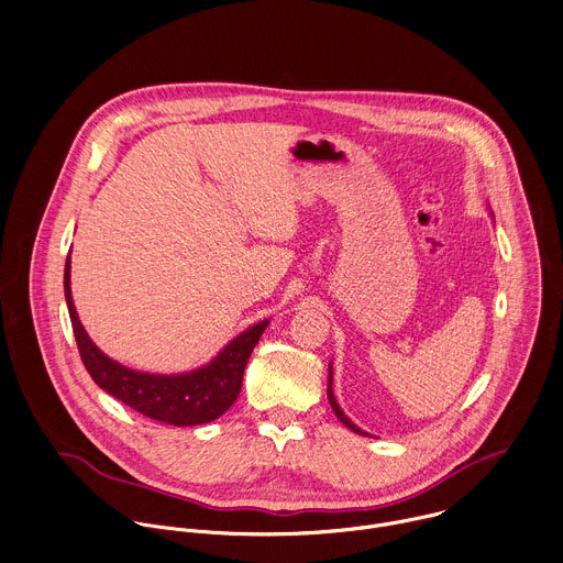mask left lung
I'll use <instances>...</instances> for the list:
<instances>
[{"instance_id":"left-lung-1","label":"left lung","mask_w":563,"mask_h":563,"mask_svg":"<svg viewBox=\"0 0 563 563\" xmlns=\"http://www.w3.org/2000/svg\"><path fill=\"white\" fill-rule=\"evenodd\" d=\"M328 398H330V407H332V411L336 413V418L347 427V429H352V431H356V433H361V435H367L363 429H358L343 411H341V407H339V402H336V398H334V394H332V367H330V378H328Z\"/></svg>"}]
</instances>
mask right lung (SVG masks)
Instances as JSON below:
<instances>
[{"instance_id":"add662e5","label":"right lung","mask_w":563,"mask_h":563,"mask_svg":"<svg viewBox=\"0 0 563 563\" xmlns=\"http://www.w3.org/2000/svg\"><path fill=\"white\" fill-rule=\"evenodd\" d=\"M64 288H66V301L70 310L77 347L95 383L108 394H112L114 398H119L121 402H125L128 407L136 409L139 413L167 424H176V427L211 422L235 402L242 389V378H244V367L249 363V356L268 325V321H262L249 328L235 341H231L213 363L191 374H180V376L141 374L108 358L86 334L73 303L70 257L66 262Z\"/></svg>"}]
</instances>
